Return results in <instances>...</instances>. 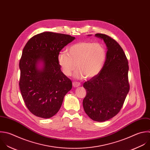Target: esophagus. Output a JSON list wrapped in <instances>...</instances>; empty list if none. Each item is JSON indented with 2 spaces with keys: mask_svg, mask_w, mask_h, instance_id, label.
Returning <instances> with one entry per match:
<instances>
[{
  "mask_svg": "<svg viewBox=\"0 0 150 150\" xmlns=\"http://www.w3.org/2000/svg\"><path fill=\"white\" fill-rule=\"evenodd\" d=\"M72 85H73V86L74 88H76V87H78L81 85V83L78 82H73L72 83Z\"/></svg>",
  "mask_w": 150,
  "mask_h": 150,
  "instance_id": "obj_1",
  "label": "esophagus"
}]
</instances>
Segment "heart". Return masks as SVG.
<instances>
[{"instance_id": "obj_1", "label": "heart", "mask_w": 150, "mask_h": 150, "mask_svg": "<svg viewBox=\"0 0 150 150\" xmlns=\"http://www.w3.org/2000/svg\"><path fill=\"white\" fill-rule=\"evenodd\" d=\"M68 52L62 51L58 57V64L66 76L75 74L78 79L92 78L100 72L105 64L107 54L104 46L99 43L81 41L70 46Z\"/></svg>"}]
</instances>
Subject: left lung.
Instances as JSON below:
<instances>
[{"instance_id":"1","label":"left lung","mask_w":150,"mask_h":150,"mask_svg":"<svg viewBox=\"0 0 150 150\" xmlns=\"http://www.w3.org/2000/svg\"><path fill=\"white\" fill-rule=\"evenodd\" d=\"M95 36L106 44V60L99 73L83 85L86 90L83 107L92 120L104 122L115 116L122 107L129 90V67L123 49L117 41L103 33H96Z\"/></svg>"}]
</instances>
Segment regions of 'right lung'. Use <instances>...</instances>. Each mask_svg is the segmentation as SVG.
I'll return each mask as SVG.
<instances>
[{
	"label": "right lung",
	"instance_id": "1",
	"mask_svg": "<svg viewBox=\"0 0 150 150\" xmlns=\"http://www.w3.org/2000/svg\"><path fill=\"white\" fill-rule=\"evenodd\" d=\"M75 37L45 32L31 38L25 46L19 62V87L29 111L49 118L59 110L72 81L61 70L58 57ZM41 63L42 66L38 65Z\"/></svg>",
	"mask_w": 150,
	"mask_h": 150
}]
</instances>
